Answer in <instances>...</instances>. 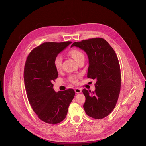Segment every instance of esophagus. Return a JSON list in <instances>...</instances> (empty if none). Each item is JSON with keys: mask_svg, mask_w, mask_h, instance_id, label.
I'll list each match as a JSON object with an SVG mask.
<instances>
[{"mask_svg": "<svg viewBox=\"0 0 146 146\" xmlns=\"http://www.w3.org/2000/svg\"><path fill=\"white\" fill-rule=\"evenodd\" d=\"M75 92L76 94H79V93L81 92V89L79 88H76L75 89Z\"/></svg>", "mask_w": 146, "mask_h": 146, "instance_id": "34e87169", "label": "esophagus"}]
</instances>
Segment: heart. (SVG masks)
<instances>
[{"label":"heart","mask_w":146,"mask_h":146,"mask_svg":"<svg viewBox=\"0 0 146 146\" xmlns=\"http://www.w3.org/2000/svg\"><path fill=\"white\" fill-rule=\"evenodd\" d=\"M70 55L77 62H79L82 58H84V54L79 50L73 49L69 52ZM62 58L61 55H58L55 57L54 61V65L55 68L57 71H60L62 68ZM69 80L70 82L74 84L78 82V77L75 75H71L69 77Z\"/></svg>","instance_id":"obj_1"}]
</instances>
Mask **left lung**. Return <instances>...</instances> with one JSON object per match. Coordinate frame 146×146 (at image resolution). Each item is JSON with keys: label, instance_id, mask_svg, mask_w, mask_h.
Listing matches in <instances>:
<instances>
[{"label": "left lung", "instance_id": "obj_1", "mask_svg": "<svg viewBox=\"0 0 146 146\" xmlns=\"http://www.w3.org/2000/svg\"><path fill=\"white\" fill-rule=\"evenodd\" d=\"M74 46L87 54L89 64L87 77L96 80L95 91H82L85 113L94 119H103L113 111L120 94L121 73L116 54L102 38L75 42L71 45Z\"/></svg>", "mask_w": 146, "mask_h": 146}]
</instances>
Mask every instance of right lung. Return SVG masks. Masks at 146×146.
<instances>
[{"label": "right lung", "instance_id": "right-lung-1", "mask_svg": "<svg viewBox=\"0 0 146 146\" xmlns=\"http://www.w3.org/2000/svg\"><path fill=\"white\" fill-rule=\"evenodd\" d=\"M71 42H44L30 52L25 63L24 81L29 102L38 118L49 124H57L65 118L75 94L72 89L56 92L52 84L58 75L54 61Z\"/></svg>", "mask_w": 146, "mask_h": 146}]
</instances>
